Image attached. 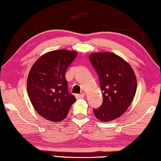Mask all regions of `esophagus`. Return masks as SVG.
Returning <instances> with one entry per match:
<instances>
[{
    "label": "esophagus",
    "instance_id": "34e87169",
    "mask_svg": "<svg viewBox=\"0 0 161 161\" xmlns=\"http://www.w3.org/2000/svg\"><path fill=\"white\" fill-rule=\"evenodd\" d=\"M85 97V93L82 92L81 94H79V95H76L77 98H83Z\"/></svg>",
    "mask_w": 161,
    "mask_h": 161
}]
</instances>
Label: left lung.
<instances>
[{"instance_id": "left-lung-1", "label": "left lung", "mask_w": 161, "mask_h": 161, "mask_svg": "<svg viewBox=\"0 0 161 161\" xmlns=\"http://www.w3.org/2000/svg\"><path fill=\"white\" fill-rule=\"evenodd\" d=\"M91 64L98 75L103 102L93 109L101 122H108L121 116L134 99L137 79L129 63L112 53H94Z\"/></svg>"}]
</instances>
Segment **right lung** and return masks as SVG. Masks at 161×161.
<instances>
[{"instance_id":"obj_1","label":"right lung","mask_w":161,"mask_h":161,"mask_svg":"<svg viewBox=\"0 0 161 161\" xmlns=\"http://www.w3.org/2000/svg\"><path fill=\"white\" fill-rule=\"evenodd\" d=\"M78 53L59 49L41 56L31 68L27 92L33 107L43 118L53 122L64 120L76 101L68 92L65 73Z\"/></svg>"}]
</instances>
